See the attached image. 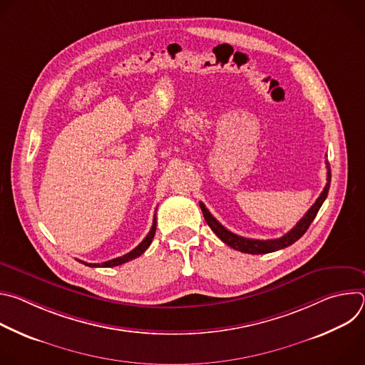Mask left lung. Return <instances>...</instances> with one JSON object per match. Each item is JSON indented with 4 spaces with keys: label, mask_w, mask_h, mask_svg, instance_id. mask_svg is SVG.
<instances>
[{
    "label": "left lung",
    "mask_w": 365,
    "mask_h": 365,
    "mask_svg": "<svg viewBox=\"0 0 365 365\" xmlns=\"http://www.w3.org/2000/svg\"><path fill=\"white\" fill-rule=\"evenodd\" d=\"M327 186L324 187L322 193L319 195V197L317 199V202L310 206V210L304 214V217L296 224V227H293L287 234H284L280 238L276 240H252V238H245V237H240L231 231H228L225 227H222L214 217L212 214L206 210V206L199 202L202 214L205 217V221L207 222V225L211 227V230L217 234V237L220 240H222L227 245H230L234 250H238L241 252H247V254H267V252H273L282 248H286L289 245H292L293 242H296L309 228V225L312 224V221L315 220L319 207L322 206L324 200L328 196V190H329V183H331V169H329V163L327 162Z\"/></svg>",
    "instance_id": "obj_1"
}]
</instances>
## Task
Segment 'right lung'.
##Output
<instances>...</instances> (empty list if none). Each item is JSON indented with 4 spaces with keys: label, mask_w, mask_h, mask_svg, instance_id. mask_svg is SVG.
Instances as JSON below:
<instances>
[{
    "label": "right lung",
    "mask_w": 365,
    "mask_h": 365,
    "mask_svg": "<svg viewBox=\"0 0 365 365\" xmlns=\"http://www.w3.org/2000/svg\"><path fill=\"white\" fill-rule=\"evenodd\" d=\"M154 234H155V215H154V220H153V225H151V230H150V232L147 234V237L134 248V250H131L130 252H127L125 255H123V257H117V258H113V259H110V262H106V263H98V264H92V263H85V262H81V259H78V262H81V263H83L85 266H89V267H114V266H120V264H124V263H127V262H131V259H134V258H137V257H140L147 248H148V245L151 244V241H153V237H154Z\"/></svg>",
    "instance_id": "add662e5"
}]
</instances>
